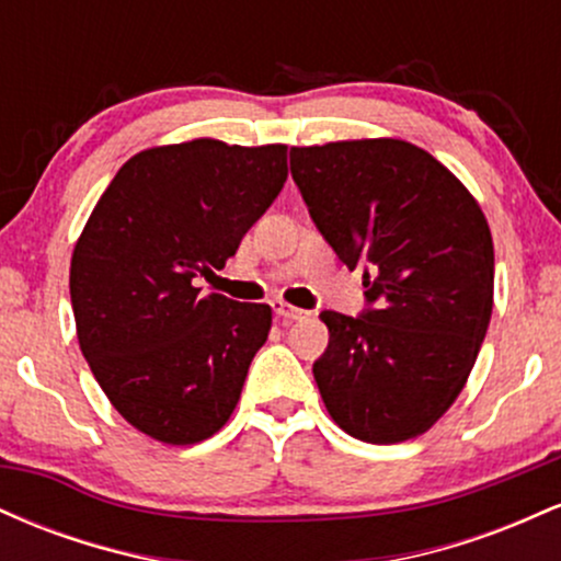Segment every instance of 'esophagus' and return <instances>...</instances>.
Here are the masks:
<instances>
[{
  "label": "esophagus",
  "mask_w": 561,
  "mask_h": 561,
  "mask_svg": "<svg viewBox=\"0 0 561 561\" xmlns=\"http://www.w3.org/2000/svg\"><path fill=\"white\" fill-rule=\"evenodd\" d=\"M272 308H274L276 319H279V321H298V319L306 317V311H300V308L287 306V302H282V300H274Z\"/></svg>",
  "instance_id": "34e87169"
}]
</instances>
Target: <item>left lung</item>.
<instances>
[{
  "instance_id": "1",
  "label": "left lung",
  "mask_w": 561,
  "mask_h": 561,
  "mask_svg": "<svg viewBox=\"0 0 561 561\" xmlns=\"http://www.w3.org/2000/svg\"><path fill=\"white\" fill-rule=\"evenodd\" d=\"M289 169L337 259L364 266V311H321L330 345L313 377L327 411L366 443L427 433L491 324L493 240L480 205L401 139L293 147Z\"/></svg>"
}]
</instances>
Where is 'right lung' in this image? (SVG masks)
I'll list each match as a JSON object with an SVG mask.
<instances>
[{"label": "right lung", "instance_id": "obj_1", "mask_svg": "<svg viewBox=\"0 0 561 561\" xmlns=\"http://www.w3.org/2000/svg\"><path fill=\"white\" fill-rule=\"evenodd\" d=\"M287 182V147L218 139L121 165L70 261L79 345L121 416L190 446L227 424L272 330L266 302L199 295Z\"/></svg>", "mask_w": 561, "mask_h": 561}]
</instances>
